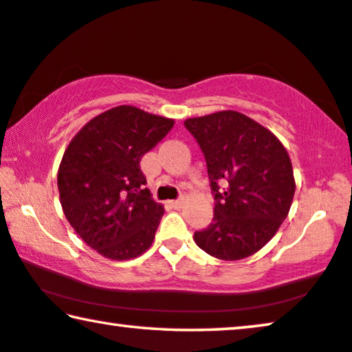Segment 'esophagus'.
Instances as JSON below:
<instances>
[{
    "instance_id": "1",
    "label": "esophagus",
    "mask_w": 352,
    "mask_h": 352,
    "mask_svg": "<svg viewBox=\"0 0 352 352\" xmlns=\"http://www.w3.org/2000/svg\"><path fill=\"white\" fill-rule=\"evenodd\" d=\"M169 206L174 207V208H182V206H183V199H177V201H170Z\"/></svg>"
}]
</instances>
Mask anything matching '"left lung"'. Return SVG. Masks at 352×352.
<instances>
[{"label":"left lung","mask_w":352,"mask_h":352,"mask_svg":"<svg viewBox=\"0 0 352 352\" xmlns=\"http://www.w3.org/2000/svg\"><path fill=\"white\" fill-rule=\"evenodd\" d=\"M207 161L214 192L213 223L194 234L199 248L221 261L258 253L289 213L296 178L281 140L235 110L185 120ZM228 185L219 192L217 183Z\"/></svg>","instance_id":"obj_1"}]
</instances>
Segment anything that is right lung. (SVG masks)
I'll return each instance as SVG.
<instances>
[{"instance_id": "add662e5", "label": "right lung", "mask_w": 352, "mask_h": 352, "mask_svg": "<svg viewBox=\"0 0 352 352\" xmlns=\"http://www.w3.org/2000/svg\"><path fill=\"white\" fill-rule=\"evenodd\" d=\"M175 120L134 106L91 118L66 146L58 167L63 213L78 237L110 261L145 253L164 207L151 199L140 160Z\"/></svg>"}]
</instances>
